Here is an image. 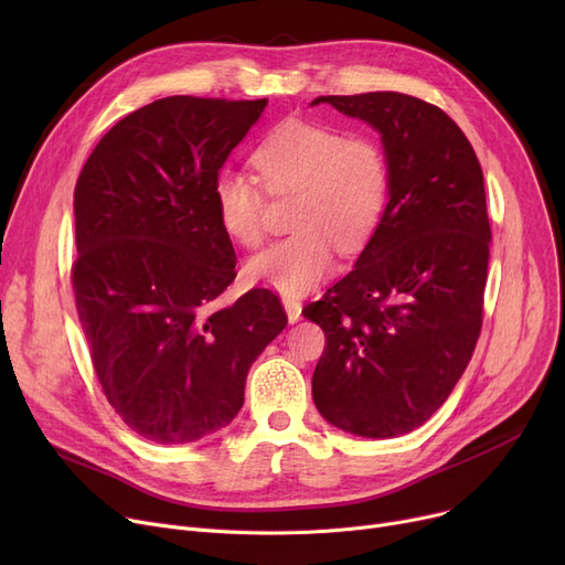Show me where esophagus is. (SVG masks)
<instances>
[{
    "instance_id": "34e87169",
    "label": "esophagus",
    "mask_w": 565,
    "mask_h": 565,
    "mask_svg": "<svg viewBox=\"0 0 565 565\" xmlns=\"http://www.w3.org/2000/svg\"><path fill=\"white\" fill-rule=\"evenodd\" d=\"M281 305H284V309H286L288 322H298V320L302 318V302H300L298 298H290V295H284Z\"/></svg>"
}]
</instances>
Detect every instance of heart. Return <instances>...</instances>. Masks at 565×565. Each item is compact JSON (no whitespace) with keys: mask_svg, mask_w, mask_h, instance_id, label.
I'll return each instance as SVG.
<instances>
[{"mask_svg":"<svg viewBox=\"0 0 565 565\" xmlns=\"http://www.w3.org/2000/svg\"><path fill=\"white\" fill-rule=\"evenodd\" d=\"M252 160L267 190L300 194L292 217L300 231L249 258L247 275L284 295H302L330 275L334 241L358 249L375 231L390 199L387 156L369 137L292 118L260 141ZM213 203L231 241L260 245L263 192L247 173L222 169L213 181Z\"/></svg>","mask_w":565,"mask_h":565,"instance_id":"1","label":"heart"}]
</instances>
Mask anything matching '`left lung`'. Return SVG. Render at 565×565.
Wrapping results in <instances>:
<instances>
[{
    "label": "left lung",
    "instance_id": "left-lung-1",
    "mask_svg": "<svg viewBox=\"0 0 565 565\" xmlns=\"http://www.w3.org/2000/svg\"><path fill=\"white\" fill-rule=\"evenodd\" d=\"M380 135L390 201L352 270L302 313L328 348L313 371L318 412L373 439L426 424L477 348L490 258L483 171L439 107L396 92L320 96Z\"/></svg>",
    "mask_w": 565,
    "mask_h": 565
}]
</instances>
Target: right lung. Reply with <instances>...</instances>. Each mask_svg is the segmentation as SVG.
<instances>
[{
  "label": "right lung",
  "mask_w": 565,
  "mask_h": 565,
  "mask_svg": "<svg viewBox=\"0 0 565 565\" xmlns=\"http://www.w3.org/2000/svg\"><path fill=\"white\" fill-rule=\"evenodd\" d=\"M267 98L169 96L121 118L75 185L73 290L109 405L156 444L228 426L252 364L284 328L273 290L233 305L235 252L213 181Z\"/></svg>",
  "instance_id": "obj_1"
}]
</instances>
